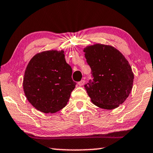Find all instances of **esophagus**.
<instances>
[{
  "label": "esophagus",
  "instance_id": "obj_1",
  "mask_svg": "<svg viewBox=\"0 0 153 153\" xmlns=\"http://www.w3.org/2000/svg\"><path fill=\"white\" fill-rule=\"evenodd\" d=\"M85 83V81L84 80H81L79 81V82H78V84L79 85H80V86H81V85H83V84Z\"/></svg>",
  "mask_w": 153,
  "mask_h": 153
}]
</instances>
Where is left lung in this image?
<instances>
[{"label": "left lung", "mask_w": 153, "mask_h": 153, "mask_svg": "<svg viewBox=\"0 0 153 153\" xmlns=\"http://www.w3.org/2000/svg\"><path fill=\"white\" fill-rule=\"evenodd\" d=\"M83 51L93 77L84 85L92 102L104 109L117 108L132 89L134 74L130 65L112 46L96 44Z\"/></svg>", "instance_id": "8db88e82"}]
</instances>
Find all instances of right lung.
Listing matches in <instances>:
<instances>
[{"instance_id":"1","label":"right lung","mask_w":153,"mask_h":153,"mask_svg":"<svg viewBox=\"0 0 153 153\" xmlns=\"http://www.w3.org/2000/svg\"><path fill=\"white\" fill-rule=\"evenodd\" d=\"M64 51L56 50L37 53L25 71L23 87L28 102L39 111L53 114L67 105L76 83Z\"/></svg>"}]
</instances>
